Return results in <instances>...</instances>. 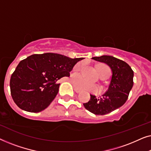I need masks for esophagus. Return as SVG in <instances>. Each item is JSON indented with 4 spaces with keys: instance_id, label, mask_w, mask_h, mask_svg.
I'll return each mask as SVG.
<instances>
[{
    "instance_id": "34e87169",
    "label": "esophagus",
    "mask_w": 151,
    "mask_h": 151,
    "mask_svg": "<svg viewBox=\"0 0 151 151\" xmlns=\"http://www.w3.org/2000/svg\"><path fill=\"white\" fill-rule=\"evenodd\" d=\"M73 89H74V91H75L76 92V93H80V91H80V89H78V88H76V87H75V86H73Z\"/></svg>"
}]
</instances>
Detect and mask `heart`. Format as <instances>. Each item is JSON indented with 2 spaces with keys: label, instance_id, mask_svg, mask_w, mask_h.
I'll return each instance as SVG.
<instances>
[{
  "label": "heart",
  "instance_id": "obj_1",
  "mask_svg": "<svg viewBox=\"0 0 151 151\" xmlns=\"http://www.w3.org/2000/svg\"><path fill=\"white\" fill-rule=\"evenodd\" d=\"M82 67V63L78 64V65H76L75 68H74V70H75L76 71H80V69H81ZM97 71H98V73L100 74V76L102 75H104V74L110 73V69H109V68L107 67L106 65H103V64L99 65L98 67H97ZM72 80H73L74 84H75L76 86H77L78 88H80V89L89 91L94 93H97L99 91V87L96 85V84H91L90 83V82L86 81V80H84L81 76H74L72 78Z\"/></svg>",
  "mask_w": 151,
  "mask_h": 151
}]
</instances>
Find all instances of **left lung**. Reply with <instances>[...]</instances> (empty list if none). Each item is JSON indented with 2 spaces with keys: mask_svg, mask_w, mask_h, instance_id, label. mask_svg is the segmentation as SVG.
<instances>
[{
  "mask_svg": "<svg viewBox=\"0 0 151 151\" xmlns=\"http://www.w3.org/2000/svg\"><path fill=\"white\" fill-rule=\"evenodd\" d=\"M92 59L107 64L113 75L106 92L98 98L90 95L89 101L83 105L95 115H106L121 107L127 100L133 85V71L124 61L110 55L93 57Z\"/></svg>",
  "mask_w": 151,
  "mask_h": 151,
  "instance_id": "obj_1",
  "label": "left lung"
}]
</instances>
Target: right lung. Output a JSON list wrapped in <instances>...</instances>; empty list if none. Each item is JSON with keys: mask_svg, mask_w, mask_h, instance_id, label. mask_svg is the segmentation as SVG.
<instances>
[{"mask_svg": "<svg viewBox=\"0 0 151 151\" xmlns=\"http://www.w3.org/2000/svg\"><path fill=\"white\" fill-rule=\"evenodd\" d=\"M83 59L46 53L32 55L22 60L12 74L9 82L15 104L31 113L45 110L58 93V81L69 77L74 65Z\"/></svg>", "mask_w": 151, "mask_h": 151, "instance_id": "right-lung-1", "label": "right lung"}]
</instances>
